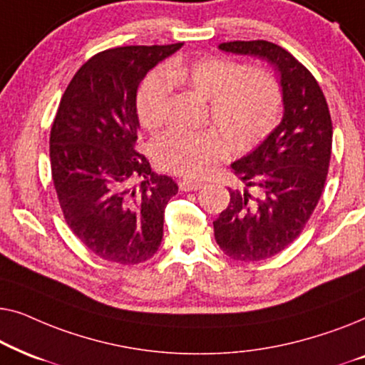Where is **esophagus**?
Wrapping results in <instances>:
<instances>
[{
  "instance_id": "esophagus-1",
  "label": "esophagus",
  "mask_w": 365,
  "mask_h": 365,
  "mask_svg": "<svg viewBox=\"0 0 365 365\" xmlns=\"http://www.w3.org/2000/svg\"><path fill=\"white\" fill-rule=\"evenodd\" d=\"M204 187V182H199V181H189V179H182V181H179V189L181 191H197V189H202Z\"/></svg>"
}]
</instances>
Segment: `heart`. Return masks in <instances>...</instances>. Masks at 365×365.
I'll return each instance as SVG.
<instances>
[{
	"label": "heart",
	"instance_id": "1",
	"mask_svg": "<svg viewBox=\"0 0 365 365\" xmlns=\"http://www.w3.org/2000/svg\"><path fill=\"white\" fill-rule=\"evenodd\" d=\"M173 83L187 84L209 101V118L234 151H249L264 141L282 111V89L266 68L226 58L173 61L149 73L138 93V116L144 128L156 129L166 119ZM156 161L169 173L202 176L226 153L214 133L168 131L153 144Z\"/></svg>",
	"mask_w": 365,
	"mask_h": 365
}]
</instances>
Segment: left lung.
I'll list each match as a JSON object with an SVG mask.
<instances>
[{
	"label": "left lung",
	"instance_id": "left-lung-1",
	"mask_svg": "<svg viewBox=\"0 0 365 365\" xmlns=\"http://www.w3.org/2000/svg\"><path fill=\"white\" fill-rule=\"evenodd\" d=\"M219 48L267 59L281 73L282 121L232 164L244 186L229 189V206L212 222L226 256L264 261L296 241L321 199L332 149L331 113L317 79L284 48L264 39Z\"/></svg>",
	"mask_w": 365,
	"mask_h": 365
}]
</instances>
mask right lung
Wrapping results in <instances>:
<instances>
[{"instance_id":"add662e5","label":"right lung","mask_w":365,"mask_h":365,"mask_svg":"<svg viewBox=\"0 0 365 365\" xmlns=\"http://www.w3.org/2000/svg\"><path fill=\"white\" fill-rule=\"evenodd\" d=\"M182 43L121 46L89 58L68 84L49 134L51 176L64 221L104 261L139 264L163 241L178 192L138 149L136 93L149 69ZM141 185L134 187V178Z\"/></svg>"}]
</instances>
